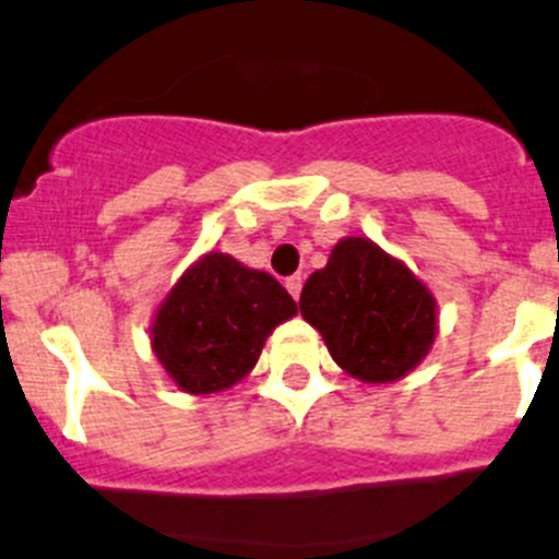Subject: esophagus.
Returning a JSON list of instances; mask_svg holds the SVG:
<instances>
[{"mask_svg": "<svg viewBox=\"0 0 559 559\" xmlns=\"http://www.w3.org/2000/svg\"><path fill=\"white\" fill-rule=\"evenodd\" d=\"M286 289H289L292 297L299 299V292H302V275H289V278H286Z\"/></svg>", "mask_w": 559, "mask_h": 559, "instance_id": "1", "label": "esophagus"}]
</instances>
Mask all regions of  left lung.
Here are the masks:
<instances>
[{
    "instance_id": "8db88e82",
    "label": "left lung",
    "mask_w": 559,
    "mask_h": 559,
    "mask_svg": "<svg viewBox=\"0 0 559 559\" xmlns=\"http://www.w3.org/2000/svg\"><path fill=\"white\" fill-rule=\"evenodd\" d=\"M299 313L324 337L329 356L361 383H396L431 354L437 297L374 240L348 235L302 286Z\"/></svg>"
}]
</instances>
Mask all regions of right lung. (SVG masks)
<instances>
[{
    "instance_id": "obj_1",
    "label": "right lung",
    "mask_w": 559,
    "mask_h": 559,
    "mask_svg": "<svg viewBox=\"0 0 559 559\" xmlns=\"http://www.w3.org/2000/svg\"><path fill=\"white\" fill-rule=\"evenodd\" d=\"M295 316L297 302L273 275L205 251L155 308L152 354L179 391L209 396L240 383L273 329Z\"/></svg>"
}]
</instances>
